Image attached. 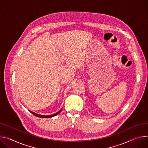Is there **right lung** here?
<instances>
[{"label":"right lung","mask_w":148,"mask_h":148,"mask_svg":"<svg viewBox=\"0 0 148 148\" xmlns=\"http://www.w3.org/2000/svg\"><path fill=\"white\" fill-rule=\"evenodd\" d=\"M61 110H62V109H60L58 112H57V113H55V114H52V115H49V116L41 115V114H39L35 113L33 112H32V111H30V110H29V111H30V113H32L33 114H34L35 116H37V117H39V118H51V117H53V116H55L57 115V114H58V113H59L61 112Z\"/></svg>","instance_id":"add662e5"}]
</instances>
